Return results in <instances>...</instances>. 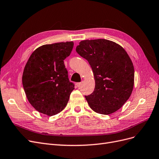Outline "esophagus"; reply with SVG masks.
<instances>
[{
    "label": "esophagus",
    "instance_id": "34e87169",
    "mask_svg": "<svg viewBox=\"0 0 159 159\" xmlns=\"http://www.w3.org/2000/svg\"><path fill=\"white\" fill-rule=\"evenodd\" d=\"M82 84H83V83H76V86H77L78 88H80V87L82 86Z\"/></svg>",
    "mask_w": 159,
    "mask_h": 159
}]
</instances>
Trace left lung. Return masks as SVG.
Returning a JSON list of instances; mask_svg holds the SVG:
<instances>
[{"instance_id": "1", "label": "left lung", "mask_w": 159, "mask_h": 159, "mask_svg": "<svg viewBox=\"0 0 159 159\" xmlns=\"http://www.w3.org/2000/svg\"><path fill=\"white\" fill-rule=\"evenodd\" d=\"M76 51L89 61L93 73L95 89L85 98L90 108L102 115L113 113L131 96L134 68L121 46L106 39L85 40Z\"/></svg>"}]
</instances>
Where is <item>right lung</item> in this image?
Wrapping results in <instances>:
<instances>
[{
	"mask_svg": "<svg viewBox=\"0 0 159 159\" xmlns=\"http://www.w3.org/2000/svg\"><path fill=\"white\" fill-rule=\"evenodd\" d=\"M73 45L72 41L43 45L29 57L22 84L29 102L39 113L53 116L66 107L75 85L69 80L63 60Z\"/></svg>",
	"mask_w": 159,
	"mask_h": 159,
	"instance_id": "obj_1",
	"label": "right lung"
}]
</instances>
